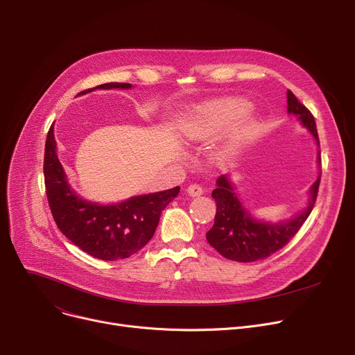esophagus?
I'll return each instance as SVG.
<instances>
[{
	"label": "esophagus",
	"instance_id": "1",
	"mask_svg": "<svg viewBox=\"0 0 355 355\" xmlns=\"http://www.w3.org/2000/svg\"><path fill=\"white\" fill-rule=\"evenodd\" d=\"M187 194L190 197H200L202 194V189L200 187L198 184H191L187 187Z\"/></svg>",
	"mask_w": 355,
	"mask_h": 355
}]
</instances>
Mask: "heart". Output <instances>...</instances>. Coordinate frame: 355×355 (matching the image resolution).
Masks as SVG:
<instances>
[{
    "mask_svg": "<svg viewBox=\"0 0 355 355\" xmlns=\"http://www.w3.org/2000/svg\"><path fill=\"white\" fill-rule=\"evenodd\" d=\"M252 109L253 105L243 98H229L209 103L185 118L181 126L182 135L187 141L202 142L216 139L232 128L227 151H237L256 135V121L246 118ZM241 119L244 121H241Z\"/></svg>",
    "mask_w": 355,
    "mask_h": 355,
    "instance_id": "b5f03b06",
    "label": "heart"
}]
</instances>
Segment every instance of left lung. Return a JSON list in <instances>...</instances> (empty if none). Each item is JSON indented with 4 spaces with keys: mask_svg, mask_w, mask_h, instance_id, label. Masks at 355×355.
<instances>
[{
    "mask_svg": "<svg viewBox=\"0 0 355 355\" xmlns=\"http://www.w3.org/2000/svg\"><path fill=\"white\" fill-rule=\"evenodd\" d=\"M288 96V114L297 118L304 128L320 146L318 132H316L315 119L311 112L296 99L291 90L286 92ZM316 164L321 166V155L318 151ZM321 174L311 185L308 191L309 198L305 209L288 220L265 221L252 216V213L243 206V202L236 194L234 185L229 174H223L217 178V189L211 193L217 211L214 217V225L207 232L206 237L209 243L226 259L236 262H254L259 259H265L282 249L288 241L302 227L305 220L311 214L313 204L318 194Z\"/></svg>",
    "mask_w": 355,
    "mask_h": 355,
    "instance_id": "1",
    "label": "left lung"
}]
</instances>
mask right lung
Instances as JSON below:
<instances>
[{
	"label": "right lung",
	"mask_w": 355,
	"mask_h": 355,
	"mask_svg": "<svg viewBox=\"0 0 355 355\" xmlns=\"http://www.w3.org/2000/svg\"><path fill=\"white\" fill-rule=\"evenodd\" d=\"M96 89H132V85L103 83L79 95ZM53 125L46 139L44 182L55 225L73 245L96 259L119 260L135 254L153 239L161 211L177 197L180 187L134 196L115 204L89 201L69 184L58 157Z\"/></svg>",
	"instance_id": "obj_1"
}]
</instances>
